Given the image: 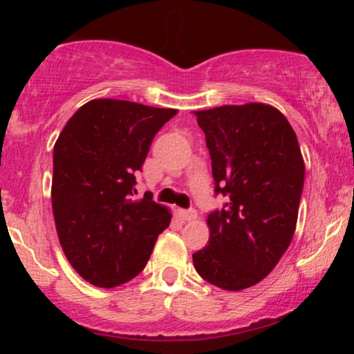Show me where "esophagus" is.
Returning a JSON list of instances; mask_svg holds the SVG:
<instances>
[{
    "mask_svg": "<svg viewBox=\"0 0 354 354\" xmlns=\"http://www.w3.org/2000/svg\"><path fill=\"white\" fill-rule=\"evenodd\" d=\"M180 216L183 221H195L196 219V209H183L180 211Z\"/></svg>",
    "mask_w": 354,
    "mask_h": 354,
    "instance_id": "34e87169",
    "label": "esophagus"
}]
</instances>
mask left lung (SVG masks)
<instances>
[{
	"label": "left lung",
	"instance_id": "8db88e82",
	"mask_svg": "<svg viewBox=\"0 0 354 354\" xmlns=\"http://www.w3.org/2000/svg\"><path fill=\"white\" fill-rule=\"evenodd\" d=\"M206 135L214 193L227 196L207 216L209 240L193 253L206 282L253 287L275 268L293 239L304 162L292 125L263 103L193 111Z\"/></svg>",
	"mask_w": 354,
	"mask_h": 354
}]
</instances>
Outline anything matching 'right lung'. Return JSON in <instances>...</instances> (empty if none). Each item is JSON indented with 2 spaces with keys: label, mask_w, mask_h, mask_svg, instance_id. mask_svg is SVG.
Here are the masks:
<instances>
[{
  "label": "right lung",
  "mask_w": 354,
  "mask_h": 354,
  "mask_svg": "<svg viewBox=\"0 0 354 354\" xmlns=\"http://www.w3.org/2000/svg\"><path fill=\"white\" fill-rule=\"evenodd\" d=\"M177 109L91 100L64 125L53 149L51 203L67 261L86 282L113 288L137 277L171 214L147 192L133 201L156 135Z\"/></svg>",
  "instance_id": "obj_1"
}]
</instances>
